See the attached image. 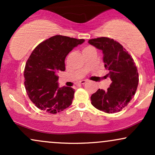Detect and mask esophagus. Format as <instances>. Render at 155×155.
<instances>
[{
	"label": "esophagus",
	"mask_w": 155,
	"mask_h": 155,
	"mask_svg": "<svg viewBox=\"0 0 155 155\" xmlns=\"http://www.w3.org/2000/svg\"><path fill=\"white\" fill-rule=\"evenodd\" d=\"M86 82H87L86 80H82V81H79V84H84Z\"/></svg>",
	"instance_id": "obj_1"
}]
</instances>
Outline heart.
I'll return each mask as SVG.
<instances>
[{
  "mask_svg": "<svg viewBox=\"0 0 155 155\" xmlns=\"http://www.w3.org/2000/svg\"><path fill=\"white\" fill-rule=\"evenodd\" d=\"M91 48H92V47H90V46H87V47H85L83 49V51H86V50H88V49H91Z\"/></svg>",
  "mask_w": 155,
  "mask_h": 155,
  "instance_id": "obj_1",
  "label": "heart"
}]
</instances>
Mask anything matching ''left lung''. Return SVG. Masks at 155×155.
Listing matches in <instances>:
<instances>
[{
  "instance_id": "left-lung-1",
  "label": "left lung",
  "mask_w": 155,
  "mask_h": 155,
  "mask_svg": "<svg viewBox=\"0 0 155 155\" xmlns=\"http://www.w3.org/2000/svg\"><path fill=\"white\" fill-rule=\"evenodd\" d=\"M88 43L104 53L105 68L112 83L107 90L98 89L92 94L91 104L108 114L122 111L132 100L138 84V73L134 60L121 44L107 37L90 39Z\"/></svg>"
}]
</instances>
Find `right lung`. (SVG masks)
<instances>
[{"mask_svg": "<svg viewBox=\"0 0 155 155\" xmlns=\"http://www.w3.org/2000/svg\"><path fill=\"white\" fill-rule=\"evenodd\" d=\"M84 41V39L56 35L32 51L25 67L24 84L30 100L39 109L57 114L71 105L74 89L59 88L57 74L65 70L68 54Z\"/></svg>", "mask_w": 155, "mask_h": 155, "instance_id": "right-lung-1", "label": "right lung"}]
</instances>
